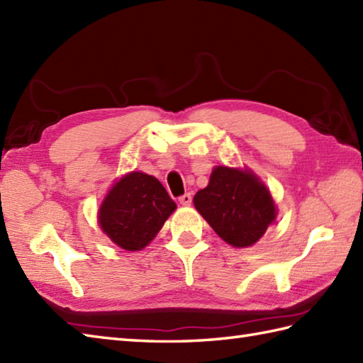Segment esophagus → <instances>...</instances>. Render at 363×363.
I'll use <instances>...</instances> for the list:
<instances>
[{
    "label": "esophagus",
    "mask_w": 363,
    "mask_h": 363,
    "mask_svg": "<svg viewBox=\"0 0 363 363\" xmlns=\"http://www.w3.org/2000/svg\"><path fill=\"white\" fill-rule=\"evenodd\" d=\"M179 203H181L182 206H190V203H191V195H190V194H184V195L179 198Z\"/></svg>",
    "instance_id": "1"
}]
</instances>
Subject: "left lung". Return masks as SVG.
<instances>
[{
    "mask_svg": "<svg viewBox=\"0 0 363 363\" xmlns=\"http://www.w3.org/2000/svg\"><path fill=\"white\" fill-rule=\"evenodd\" d=\"M194 204L215 233L235 248L256 243L277 213L269 190L248 168L215 167Z\"/></svg>",
    "mask_w": 363,
    "mask_h": 363,
    "instance_id": "8db88e82",
    "label": "left lung"
}]
</instances>
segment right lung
<instances>
[{
  "label": "right lung",
  "mask_w": 363,
  "mask_h": 363,
  "mask_svg": "<svg viewBox=\"0 0 363 363\" xmlns=\"http://www.w3.org/2000/svg\"><path fill=\"white\" fill-rule=\"evenodd\" d=\"M176 209L165 187L142 172L123 176L99 206L98 223L111 240L126 251H140Z\"/></svg>",
  "instance_id": "add662e5"
}]
</instances>
